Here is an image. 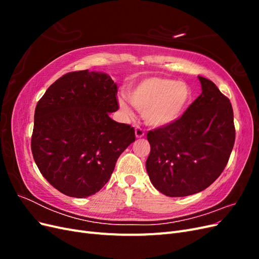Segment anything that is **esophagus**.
I'll return each instance as SVG.
<instances>
[{
	"label": "esophagus",
	"instance_id": "1",
	"mask_svg": "<svg viewBox=\"0 0 259 259\" xmlns=\"http://www.w3.org/2000/svg\"><path fill=\"white\" fill-rule=\"evenodd\" d=\"M135 135H136L137 138H142V137L145 136V131L140 126H137L135 128Z\"/></svg>",
	"mask_w": 259,
	"mask_h": 259
}]
</instances>
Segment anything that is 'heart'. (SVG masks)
Masks as SVG:
<instances>
[{"instance_id":"heart-1","label":"heart","mask_w":259,"mask_h":259,"mask_svg":"<svg viewBox=\"0 0 259 259\" xmlns=\"http://www.w3.org/2000/svg\"><path fill=\"white\" fill-rule=\"evenodd\" d=\"M128 99L139 111L145 122L153 127H164L176 123L189 107L191 89L186 83L168 77L150 76L140 81L128 91ZM120 107L125 114L131 109L124 100Z\"/></svg>"}]
</instances>
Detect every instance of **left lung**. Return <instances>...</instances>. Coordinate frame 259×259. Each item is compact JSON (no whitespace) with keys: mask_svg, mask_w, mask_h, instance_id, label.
<instances>
[{"mask_svg":"<svg viewBox=\"0 0 259 259\" xmlns=\"http://www.w3.org/2000/svg\"><path fill=\"white\" fill-rule=\"evenodd\" d=\"M202 94L171 125L149 131L146 167L155 189L187 197L206 189L225 169L236 139L228 97L199 76Z\"/></svg>","mask_w":259,"mask_h":259,"instance_id":"8db88e82","label":"left lung"}]
</instances>
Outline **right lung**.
I'll use <instances>...</instances> for the list:
<instances>
[{
	"label": "right lung",
	"mask_w": 259,
	"mask_h": 259,
	"mask_svg": "<svg viewBox=\"0 0 259 259\" xmlns=\"http://www.w3.org/2000/svg\"><path fill=\"white\" fill-rule=\"evenodd\" d=\"M117 88L106 73L73 71L37 101L31 151L43 177L69 197L95 194L110 179L117 158L135 142V130L113 121Z\"/></svg>",
	"instance_id": "1"
}]
</instances>
